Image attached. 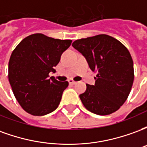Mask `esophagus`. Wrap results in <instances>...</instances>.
Listing matches in <instances>:
<instances>
[{"label": "esophagus", "mask_w": 147, "mask_h": 147, "mask_svg": "<svg viewBox=\"0 0 147 147\" xmlns=\"http://www.w3.org/2000/svg\"><path fill=\"white\" fill-rule=\"evenodd\" d=\"M68 83H70V84H71V85H75V84H76L77 82H76V81H74V80H68Z\"/></svg>", "instance_id": "34e87169"}]
</instances>
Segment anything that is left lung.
<instances>
[{
	"label": "left lung",
	"mask_w": 147,
	"mask_h": 147,
	"mask_svg": "<svg viewBox=\"0 0 147 147\" xmlns=\"http://www.w3.org/2000/svg\"><path fill=\"white\" fill-rule=\"evenodd\" d=\"M72 46L86 58L90 68L98 72L95 84H86V91L80 95L85 108L102 116L118 110L129 95L134 81L128 49L107 34L78 39Z\"/></svg>",
	"instance_id": "left-lung-1"
}]
</instances>
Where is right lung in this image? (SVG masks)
<instances>
[{
    "instance_id": "right-lung-1",
    "label": "right lung",
    "mask_w": 147,
    "mask_h": 147,
    "mask_svg": "<svg viewBox=\"0 0 147 147\" xmlns=\"http://www.w3.org/2000/svg\"><path fill=\"white\" fill-rule=\"evenodd\" d=\"M71 40L34 34L15 48L8 63V80L16 98L28 113L44 116L57 108L68 82H60L49 74L55 71L61 54Z\"/></svg>"
}]
</instances>
